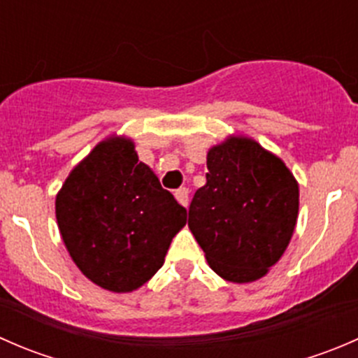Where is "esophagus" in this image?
<instances>
[{
    "label": "esophagus",
    "mask_w": 358,
    "mask_h": 358,
    "mask_svg": "<svg viewBox=\"0 0 358 358\" xmlns=\"http://www.w3.org/2000/svg\"><path fill=\"white\" fill-rule=\"evenodd\" d=\"M175 197H176V201L180 202V204L185 206V208H187V204H189V190H187L185 187L175 190Z\"/></svg>",
    "instance_id": "obj_1"
}]
</instances>
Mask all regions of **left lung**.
Here are the masks:
<instances>
[{
    "label": "left lung",
    "instance_id": "8db88e82",
    "mask_svg": "<svg viewBox=\"0 0 358 358\" xmlns=\"http://www.w3.org/2000/svg\"><path fill=\"white\" fill-rule=\"evenodd\" d=\"M298 208V182L282 159L248 136H229L209 149L189 229L222 279L252 282L289 246Z\"/></svg>",
    "mask_w": 358,
    "mask_h": 358
}]
</instances>
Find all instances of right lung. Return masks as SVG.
I'll return each instance as SVG.
<instances>
[{
  "mask_svg": "<svg viewBox=\"0 0 358 358\" xmlns=\"http://www.w3.org/2000/svg\"><path fill=\"white\" fill-rule=\"evenodd\" d=\"M55 215L72 262L112 292H131L152 279L187 223V209L138 161L135 143L115 135L69 173Z\"/></svg>",
  "mask_w": 358,
  "mask_h": 358,
  "instance_id": "1",
  "label": "right lung"
}]
</instances>
